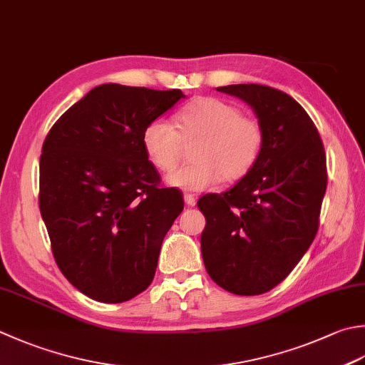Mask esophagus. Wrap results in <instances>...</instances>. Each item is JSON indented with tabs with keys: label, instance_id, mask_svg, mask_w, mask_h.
I'll return each mask as SVG.
<instances>
[{
	"label": "esophagus",
	"instance_id": "34e87169",
	"mask_svg": "<svg viewBox=\"0 0 365 365\" xmlns=\"http://www.w3.org/2000/svg\"><path fill=\"white\" fill-rule=\"evenodd\" d=\"M183 199H185V204H187L188 207H192L196 204V197H195V195H191V192H185Z\"/></svg>",
	"mask_w": 365,
	"mask_h": 365
}]
</instances>
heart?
I'll use <instances>...</instances> for the list:
<instances>
[{
	"label": "heart",
	"instance_id": "heart-1",
	"mask_svg": "<svg viewBox=\"0 0 365 365\" xmlns=\"http://www.w3.org/2000/svg\"><path fill=\"white\" fill-rule=\"evenodd\" d=\"M197 140L195 163L170 173V187L202 191L221 177L234 182L258 163L266 131L258 118L244 115L239 107L218 98H202L177 113V130L166 118L150 120L142 133V147L156 169L168 173L180 160L182 142Z\"/></svg>",
	"mask_w": 365,
	"mask_h": 365
}]
</instances>
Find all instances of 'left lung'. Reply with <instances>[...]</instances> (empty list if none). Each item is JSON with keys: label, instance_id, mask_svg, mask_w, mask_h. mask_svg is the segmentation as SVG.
<instances>
[{"label": "left lung", "instance_id": "obj_1", "mask_svg": "<svg viewBox=\"0 0 365 365\" xmlns=\"http://www.w3.org/2000/svg\"><path fill=\"white\" fill-rule=\"evenodd\" d=\"M217 90L253 107L266 140L255 168L230 191L197 201L207 221L202 259L218 287L256 296L282 283L315 239L326 153L309 113L284 91L258 83Z\"/></svg>", "mask_w": 365, "mask_h": 365}]
</instances>
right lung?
<instances>
[{
    "mask_svg": "<svg viewBox=\"0 0 365 365\" xmlns=\"http://www.w3.org/2000/svg\"><path fill=\"white\" fill-rule=\"evenodd\" d=\"M183 96L104 83L50 128L39 161L41 215L56 266L90 299L130 301L153 280L183 197L161 187L142 133Z\"/></svg>",
    "mask_w": 365,
    "mask_h": 365,
    "instance_id": "obj_1",
    "label": "right lung"
}]
</instances>
